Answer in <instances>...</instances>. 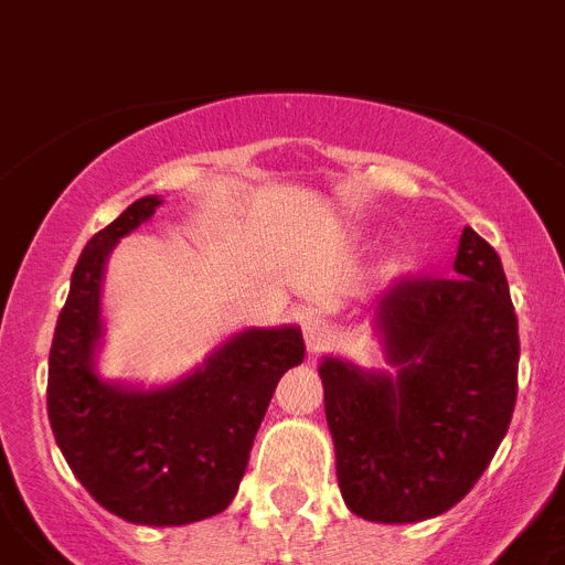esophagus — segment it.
Here are the masks:
<instances>
[{"label": "esophagus", "mask_w": 565, "mask_h": 565, "mask_svg": "<svg viewBox=\"0 0 565 565\" xmlns=\"http://www.w3.org/2000/svg\"><path fill=\"white\" fill-rule=\"evenodd\" d=\"M305 341H307V353H321V350L333 341V330L319 316H307L305 319Z\"/></svg>", "instance_id": "34e87169"}]
</instances>
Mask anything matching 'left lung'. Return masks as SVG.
<instances>
[{
    "instance_id": "8db88e82",
    "label": "left lung",
    "mask_w": 565,
    "mask_h": 565,
    "mask_svg": "<svg viewBox=\"0 0 565 565\" xmlns=\"http://www.w3.org/2000/svg\"><path fill=\"white\" fill-rule=\"evenodd\" d=\"M396 376L327 355V425L353 514L419 523L480 480L516 402L520 335L494 246L462 230L454 273L402 278L373 310Z\"/></svg>"
}]
</instances>
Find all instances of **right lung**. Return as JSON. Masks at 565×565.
<instances>
[{
	"label": "right lung",
	"instance_id": "obj_1",
	"mask_svg": "<svg viewBox=\"0 0 565 565\" xmlns=\"http://www.w3.org/2000/svg\"><path fill=\"white\" fill-rule=\"evenodd\" d=\"M158 194L140 198L79 255L49 355V419L85 491L137 525H186L226 509L249 462L275 385L305 362L298 327H249L172 385L103 382L94 371L99 290L114 244L146 224Z\"/></svg>",
	"mask_w": 565,
	"mask_h": 565
}]
</instances>
